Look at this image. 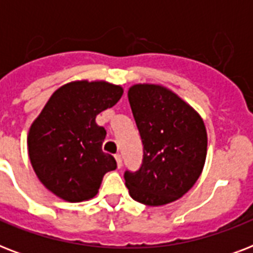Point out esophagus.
<instances>
[{"mask_svg": "<svg viewBox=\"0 0 253 253\" xmlns=\"http://www.w3.org/2000/svg\"><path fill=\"white\" fill-rule=\"evenodd\" d=\"M115 160H117V166H118V168H122V156L119 154L115 155Z\"/></svg>", "mask_w": 253, "mask_h": 253, "instance_id": "1", "label": "esophagus"}]
</instances>
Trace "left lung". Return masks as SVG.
<instances>
[{
    "instance_id": "obj_1",
    "label": "left lung",
    "mask_w": 253,
    "mask_h": 253,
    "mask_svg": "<svg viewBox=\"0 0 253 253\" xmlns=\"http://www.w3.org/2000/svg\"><path fill=\"white\" fill-rule=\"evenodd\" d=\"M128 102L143 142V162L125 172L132 200L163 206L178 200L196 184L208 154V134L201 115L166 86L136 84Z\"/></svg>"
}]
</instances>
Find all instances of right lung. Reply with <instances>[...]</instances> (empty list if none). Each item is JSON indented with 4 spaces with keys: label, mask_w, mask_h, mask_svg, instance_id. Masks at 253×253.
I'll return each mask as SVG.
<instances>
[{
    "label": "right lung",
    "mask_w": 253,
    "mask_h": 253,
    "mask_svg": "<svg viewBox=\"0 0 253 253\" xmlns=\"http://www.w3.org/2000/svg\"><path fill=\"white\" fill-rule=\"evenodd\" d=\"M122 94V86L106 81H72L49 97L33 122L27 136L30 162L55 196L68 202L90 200L105 173L117 168L115 159L102 151L106 130L95 117Z\"/></svg>",
    "instance_id": "right-lung-1"
}]
</instances>
